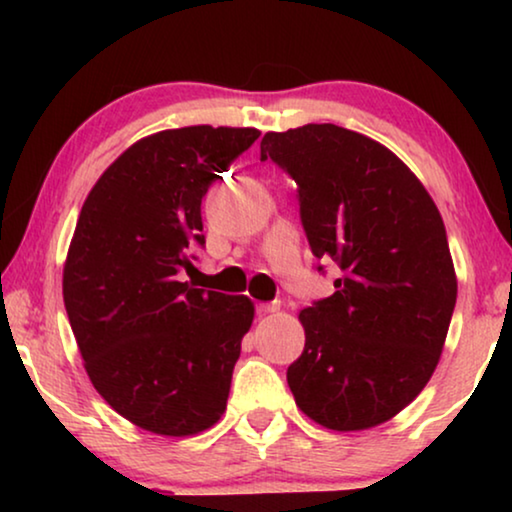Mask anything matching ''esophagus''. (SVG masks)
Here are the masks:
<instances>
[{
	"instance_id": "34e87169",
	"label": "esophagus",
	"mask_w": 512,
	"mask_h": 512,
	"mask_svg": "<svg viewBox=\"0 0 512 512\" xmlns=\"http://www.w3.org/2000/svg\"><path fill=\"white\" fill-rule=\"evenodd\" d=\"M256 312H258V317H268V314L279 312V303H258Z\"/></svg>"
}]
</instances>
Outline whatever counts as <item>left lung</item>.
Returning a JSON list of instances; mask_svg holds the SVG:
<instances>
[{
    "label": "left lung",
    "mask_w": 512,
    "mask_h": 512,
    "mask_svg": "<svg viewBox=\"0 0 512 512\" xmlns=\"http://www.w3.org/2000/svg\"><path fill=\"white\" fill-rule=\"evenodd\" d=\"M268 158L298 184L312 254L342 272L333 296L298 314L296 405L333 431L389 422L431 380L457 303L436 202L387 146L333 123L265 132Z\"/></svg>",
    "instance_id": "1"
}]
</instances>
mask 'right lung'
Masks as SVG:
<instances>
[{
    "mask_svg": "<svg viewBox=\"0 0 512 512\" xmlns=\"http://www.w3.org/2000/svg\"><path fill=\"white\" fill-rule=\"evenodd\" d=\"M256 128L163 130L111 163L83 202L62 270V298L83 366L104 401L139 429L184 438L219 422L247 296L179 282L205 244L200 205Z\"/></svg>",
    "mask_w": 512,
    "mask_h": 512,
    "instance_id": "right-lung-1",
    "label": "right lung"
}]
</instances>
